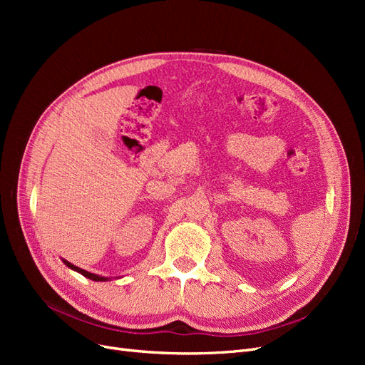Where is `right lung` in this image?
I'll return each mask as SVG.
<instances>
[{"mask_svg": "<svg viewBox=\"0 0 365 365\" xmlns=\"http://www.w3.org/2000/svg\"><path fill=\"white\" fill-rule=\"evenodd\" d=\"M62 260H63V259H62ZM63 263L67 264L68 268H71V269H74V271H77V272H81V274L83 275V277H86V279H91V280H94V282H106V280H108V277H102V275L88 272V271H85V269H82V268H79V267H76V264H73V263H70V262H67V260H63Z\"/></svg>", "mask_w": 365, "mask_h": 365, "instance_id": "right-lung-1", "label": "right lung"}]
</instances>
